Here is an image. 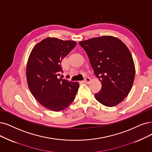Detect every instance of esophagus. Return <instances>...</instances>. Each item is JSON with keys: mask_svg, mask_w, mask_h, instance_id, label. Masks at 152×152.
<instances>
[{"mask_svg": "<svg viewBox=\"0 0 152 152\" xmlns=\"http://www.w3.org/2000/svg\"><path fill=\"white\" fill-rule=\"evenodd\" d=\"M91 81V80L90 77H86L85 80L83 81V82L86 83V84H89V83H90Z\"/></svg>", "mask_w": 152, "mask_h": 152, "instance_id": "esophagus-1", "label": "esophagus"}]
</instances>
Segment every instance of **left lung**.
Instances as JSON below:
<instances>
[{
  "mask_svg": "<svg viewBox=\"0 0 152 152\" xmlns=\"http://www.w3.org/2000/svg\"><path fill=\"white\" fill-rule=\"evenodd\" d=\"M79 44L102 83L95 98L108 107L119 104L130 93L135 75L130 50L119 39L110 36L89 39Z\"/></svg>",
  "mask_w": 152,
  "mask_h": 152,
  "instance_id": "8db88e82",
  "label": "left lung"
}]
</instances>
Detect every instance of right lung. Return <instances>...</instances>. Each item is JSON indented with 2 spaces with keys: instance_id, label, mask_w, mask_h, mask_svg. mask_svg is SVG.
Instances as JSON below:
<instances>
[{
  "instance_id": "right-lung-1",
  "label": "right lung",
  "mask_w": 152,
  "mask_h": 152,
  "mask_svg": "<svg viewBox=\"0 0 152 152\" xmlns=\"http://www.w3.org/2000/svg\"><path fill=\"white\" fill-rule=\"evenodd\" d=\"M76 45L73 41L47 37L34 47L26 66L27 85L44 107L53 111L64 110L74 101L80 84L63 79L61 62Z\"/></svg>"
}]
</instances>
